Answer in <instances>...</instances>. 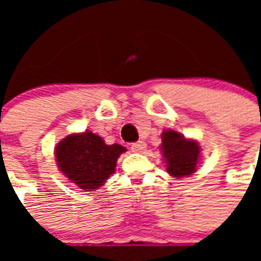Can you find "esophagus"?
<instances>
[{
  "label": "esophagus",
  "mask_w": 261,
  "mask_h": 261,
  "mask_svg": "<svg viewBox=\"0 0 261 261\" xmlns=\"http://www.w3.org/2000/svg\"><path fill=\"white\" fill-rule=\"evenodd\" d=\"M146 149V143L143 142V141H138V142H135L131 145V150L134 151V153H141Z\"/></svg>",
  "instance_id": "esophagus-1"
}]
</instances>
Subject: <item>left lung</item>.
Instances as JSON below:
<instances>
[{"instance_id": "obj_1", "label": "left lung", "mask_w": 261, "mask_h": 261, "mask_svg": "<svg viewBox=\"0 0 261 261\" xmlns=\"http://www.w3.org/2000/svg\"><path fill=\"white\" fill-rule=\"evenodd\" d=\"M161 137V150L167 163L168 173L178 178L194 173L200 154L198 142L192 139H186L181 134L173 130L164 131Z\"/></svg>"}]
</instances>
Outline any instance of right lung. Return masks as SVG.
<instances>
[{
  "label": "right lung",
  "instance_id": "add662e5",
  "mask_svg": "<svg viewBox=\"0 0 261 261\" xmlns=\"http://www.w3.org/2000/svg\"><path fill=\"white\" fill-rule=\"evenodd\" d=\"M126 147L107 145L101 137L85 131L70 134L55 147L59 171L85 191L97 190L115 172L116 160Z\"/></svg>",
  "mask_w": 261,
  "mask_h": 261
}]
</instances>
